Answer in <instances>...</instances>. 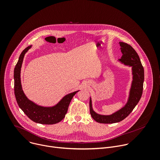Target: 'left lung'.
I'll list each match as a JSON object with an SVG mask.
<instances>
[{"instance_id":"obj_1","label":"left lung","mask_w":160,"mask_h":160,"mask_svg":"<svg viewBox=\"0 0 160 160\" xmlns=\"http://www.w3.org/2000/svg\"><path fill=\"white\" fill-rule=\"evenodd\" d=\"M119 44L122 56L118 61L120 63L132 68V81L128 97L126 104L121 109L108 115H101L95 112L92 108V99L90 98L89 106L91 117L100 123H118L124 120L138 104L142 94L144 71L140 58L130 45L122 42H119Z\"/></svg>"}]
</instances>
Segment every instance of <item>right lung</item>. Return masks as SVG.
Instances as JSON below:
<instances>
[{"instance_id": "obj_1", "label": "right lung", "mask_w": 160, "mask_h": 160, "mask_svg": "<svg viewBox=\"0 0 160 160\" xmlns=\"http://www.w3.org/2000/svg\"><path fill=\"white\" fill-rule=\"evenodd\" d=\"M32 45L22 51L14 68V94L17 103L26 115L35 123L45 125H52L61 122L64 117L68 106L77 92L79 90L64 96L56 105L50 107L39 106L29 100L22 90L21 83V70L25 54L32 48Z\"/></svg>"}]
</instances>
